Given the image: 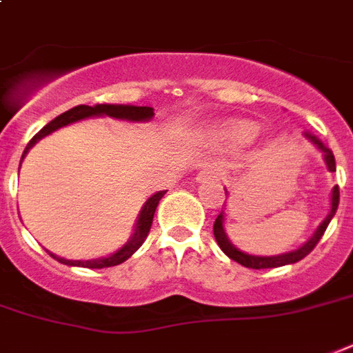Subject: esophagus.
Returning a JSON list of instances; mask_svg holds the SVG:
<instances>
[{
  "label": "esophagus",
  "instance_id": "34e87169",
  "mask_svg": "<svg viewBox=\"0 0 353 353\" xmlns=\"http://www.w3.org/2000/svg\"><path fill=\"white\" fill-rule=\"evenodd\" d=\"M220 177V174H218V170H216L214 166H207V168H203V170L199 172L198 174V181H210V179H218Z\"/></svg>",
  "mask_w": 353,
  "mask_h": 353
}]
</instances>
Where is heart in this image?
<instances>
[{
  "label": "heart",
  "instance_id": "b5f03b06",
  "mask_svg": "<svg viewBox=\"0 0 353 353\" xmlns=\"http://www.w3.org/2000/svg\"><path fill=\"white\" fill-rule=\"evenodd\" d=\"M252 132L251 124H247V122H225V124H220V126L214 128V135L218 141H240V139L249 137Z\"/></svg>",
  "mask_w": 353,
  "mask_h": 353
}]
</instances>
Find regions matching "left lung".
I'll use <instances>...</instances> for the list:
<instances>
[{"instance_id":"obj_1","label":"left lung","mask_w":353,"mask_h":353,"mask_svg":"<svg viewBox=\"0 0 353 353\" xmlns=\"http://www.w3.org/2000/svg\"><path fill=\"white\" fill-rule=\"evenodd\" d=\"M306 137L312 139L313 144H317L319 146V150H323L324 161H326L328 170L335 172L334 152H332L328 146H324V144L321 143L317 137L310 135V133H306ZM337 207H339V187L335 185L334 190H332V209H330V214L326 216L323 223L317 227L315 234H313L312 238H310V240L304 243V245H301L299 249H295V251L284 252V254H276V256H254V254H247V252H241L240 249H236L231 241H229V238H227V234H225V229H223V220H225V212H223V210H221L220 214H218V218H216V221H214V238H216V241H218V245L221 247V251L225 252L227 256L231 258V260L241 263L243 268H251V269L280 268V265H288V263L299 262V260H302L304 256H307V254H310V252L315 249V245L319 243V240L323 238V234H324V231H326L328 223L332 221V218L335 216V212H337Z\"/></svg>"}]
</instances>
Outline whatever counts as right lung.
<instances>
[{"mask_svg": "<svg viewBox=\"0 0 353 353\" xmlns=\"http://www.w3.org/2000/svg\"><path fill=\"white\" fill-rule=\"evenodd\" d=\"M102 115H108V117L113 119H121V121H150L154 117V108L148 106H126V104H97V106H80L71 108L69 112L58 115L57 119H52L49 124L41 128L40 132L36 133L34 137L30 139L27 148L23 150V155L21 159L25 157V154L29 152L32 146H34L41 137H46L49 133H52L54 130L62 126H68L71 122H77L80 119H88V117H102ZM166 190H159L157 194H154L152 198H148V201L143 205L141 209V214L137 218V223H135V231H133L132 238L128 240V243L124 247H121L117 252H113L106 258H97V260H65V258H60L57 254L49 252L54 260H58L60 263H65V265H77V268H88V269H102V268H113V265H119V263L126 262L128 258L132 256L133 252L137 251L139 247L143 245V241L146 240V236L150 232V227H152V220H154V212L159 205V199L165 196Z\"/></svg>", "mask_w": 353, "mask_h": 353, "instance_id": "add662e5", "label": "right lung"}]
</instances>
